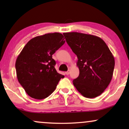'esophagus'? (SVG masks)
<instances>
[{
    "label": "esophagus",
    "instance_id": "esophagus-1",
    "mask_svg": "<svg viewBox=\"0 0 129 129\" xmlns=\"http://www.w3.org/2000/svg\"><path fill=\"white\" fill-rule=\"evenodd\" d=\"M70 70H68L67 72H66V74L67 75H69V74H70Z\"/></svg>",
    "mask_w": 129,
    "mask_h": 129
}]
</instances>
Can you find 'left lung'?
Returning a JSON list of instances; mask_svg holds the SVG:
<instances>
[{
    "mask_svg": "<svg viewBox=\"0 0 129 129\" xmlns=\"http://www.w3.org/2000/svg\"><path fill=\"white\" fill-rule=\"evenodd\" d=\"M63 35L78 59L79 75L73 80L74 86L84 97L98 96L106 89L113 76V54L104 41L98 36L77 32Z\"/></svg>",
    "mask_w": 129,
    "mask_h": 129,
    "instance_id": "1",
    "label": "left lung"
}]
</instances>
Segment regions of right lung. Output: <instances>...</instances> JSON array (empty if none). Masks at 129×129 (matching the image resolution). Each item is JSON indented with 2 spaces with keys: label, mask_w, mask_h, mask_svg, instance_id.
Here are the masks:
<instances>
[{
  "label": "right lung",
  "mask_w": 129,
  "mask_h": 129,
  "mask_svg": "<svg viewBox=\"0 0 129 129\" xmlns=\"http://www.w3.org/2000/svg\"><path fill=\"white\" fill-rule=\"evenodd\" d=\"M65 42L59 33L36 36L28 42L17 57V79L30 97L42 100L49 96L64 78L56 71L52 55Z\"/></svg>",
  "instance_id": "right-lung-1"
}]
</instances>
